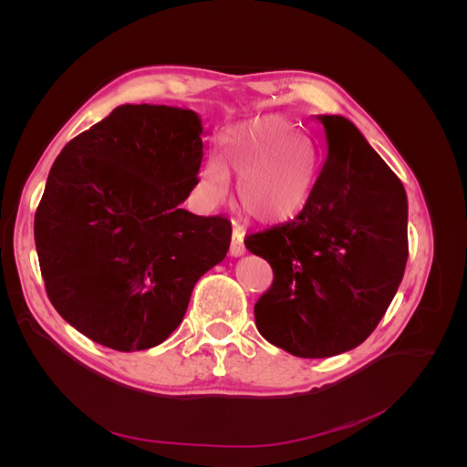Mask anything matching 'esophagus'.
Wrapping results in <instances>:
<instances>
[{"label":"esophagus","mask_w":467,"mask_h":467,"mask_svg":"<svg viewBox=\"0 0 467 467\" xmlns=\"http://www.w3.org/2000/svg\"><path fill=\"white\" fill-rule=\"evenodd\" d=\"M245 253V245H244V237H242V232L234 230V235H232V244H230V255L232 257H242Z\"/></svg>","instance_id":"esophagus-1"}]
</instances>
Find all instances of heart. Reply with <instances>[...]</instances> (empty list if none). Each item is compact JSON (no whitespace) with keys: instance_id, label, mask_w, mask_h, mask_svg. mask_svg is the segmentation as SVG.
Returning <instances> with one entry per match:
<instances>
[{"instance_id":"heart-1","label":"heart","mask_w":467,"mask_h":467,"mask_svg":"<svg viewBox=\"0 0 467 467\" xmlns=\"http://www.w3.org/2000/svg\"><path fill=\"white\" fill-rule=\"evenodd\" d=\"M228 175L239 177L237 206L259 223L294 218L314 187L312 155L280 117L247 122L223 140L220 160H208L199 175V189L208 202L223 199Z\"/></svg>"}]
</instances>
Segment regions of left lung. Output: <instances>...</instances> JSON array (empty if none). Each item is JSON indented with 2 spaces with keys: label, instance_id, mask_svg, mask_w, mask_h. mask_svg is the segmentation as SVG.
<instances>
[{
  "label": "left lung",
  "instance_id": "1",
  "mask_svg": "<svg viewBox=\"0 0 467 467\" xmlns=\"http://www.w3.org/2000/svg\"><path fill=\"white\" fill-rule=\"evenodd\" d=\"M325 161L298 216L245 237L273 266L255 304L268 343L300 358H327L364 343L405 273L407 194L350 120L319 117Z\"/></svg>",
  "mask_w": 467,
  "mask_h": 467
}]
</instances>
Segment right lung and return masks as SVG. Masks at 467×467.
<instances>
[{
	"label": "right lung",
	"mask_w": 467,
	"mask_h": 467,
	"mask_svg": "<svg viewBox=\"0 0 467 467\" xmlns=\"http://www.w3.org/2000/svg\"><path fill=\"white\" fill-rule=\"evenodd\" d=\"M202 124L187 109L120 105L64 146L35 214L52 306L120 352L163 343L230 249L232 222L179 204L199 185Z\"/></svg>",
	"instance_id": "add662e5"
}]
</instances>
